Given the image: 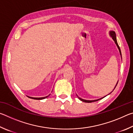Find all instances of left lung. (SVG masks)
Listing matches in <instances>:
<instances>
[{
	"label": "left lung",
	"mask_w": 133,
	"mask_h": 133,
	"mask_svg": "<svg viewBox=\"0 0 133 133\" xmlns=\"http://www.w3.org/2000/svg\"><path fill=\"white\" fill-rule=\"evenodd\" d=\"M109 35H110V36L112 38V40H114V43H115L116 44V46H117V48L118 49L119 52H120V56H121V50H120V47H119L118 44V43H117V42L116 35V33H115V31H112V30L110 31H109ZM121 58H122V57H121ZM118 82H117V84H116V85L115 87H114V89H113V90H114V89H115L116 87V85H117V83H118ZM113 90H112V91H113ZM112 91H111V92H112ZM110 93H109V94H110ZM109 94H108V95H109ZM107 96H104V97H102V98H100L97 99V100H84V99H83V98H80V97H78V96L77 95V96L78 97V98H79V100H80L81 101H82V102H85V103H91V102H97V101H98V100H101V99L103 98L104 97H106Z\"/></svg>",
	"instance_id": "left-lung-1"
}]
</instances>
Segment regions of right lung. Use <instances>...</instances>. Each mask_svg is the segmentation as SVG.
Listing matches in <instances>:
<instances>
[{"label":"right lung","mask_w":133,"mask_h":133,"mask_svg":"<svg viewBox=\"0 0 133 133\" xmlns=\"http://www.w3.org/2000/svg\"><path fill=\"white\" fill-rule=\"evenodd\" d=\"M50 94H49V96H46V97H30V96H27L28 97H29V98H33V99H35V100H43V99H44V98H47V97H48L50 96Z\"/></svg>","instance_id":"right-lung-1"}]
</instances>
